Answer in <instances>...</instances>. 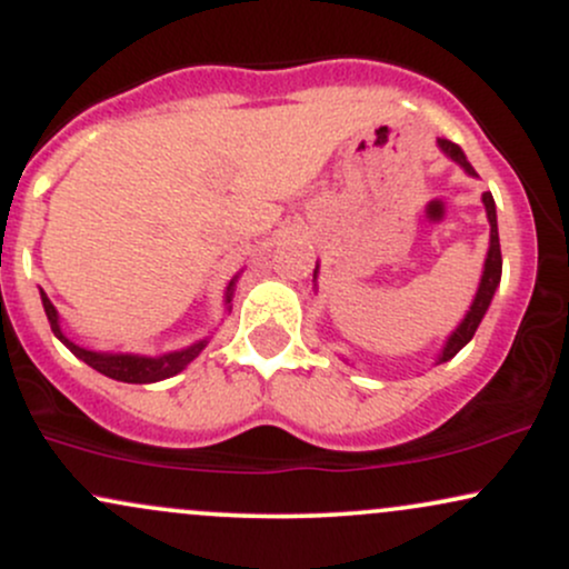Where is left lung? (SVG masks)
<instances>
[{"instance_id":"obj_1","label":"left lung","mask_w":569,"mask_h":569,"mask_svg":"<svg viewBox=\"0 0 569 569\" xmlns=\"http://www.w3.org/2000/svg\"><path fill=\"white\" fill-rule=\"evenodd\" d=\"M439 143H441L443 152L449 154V158H452L455 162H460V166L466 168L468 173H473L471 162L466 160V154H462V149L457 147V143L447 141V139H439ZM473 176H476V173H473ZM481 200H485L489 227H492V230H489V253H487V262H485V276H481L479 291H476V299H473L471 310H468L466 321L457 326L455 335L449 337L447 348H443V352L439 356V363L449 361V358H455L457 352H460L462 348H466L468 342H471L473 335H476V329H479L481 318H485L489 302H492V293H495V289H498V283H500L502 253H500V238H498V213H495V200H492V194L485 192V194H481Z\"/></svg>"}]
</instances>
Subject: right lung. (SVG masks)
Masks as SVG:
<instances>
[{
  "label": "right lung",
  "instance_id": "obj_1",
  "mask_svg": "<svg viewBox=\"0 0 569 569\" xmlns=\"http://www.w3.org/2000/svg\"><path fill=\"white\" fill-rule=\"evenodd\" d=\"M42 305H44V312H48V321H50V329H53V335L61 339V342L67 345V348L74 352L77 358H80V361H84L88 367H93L96 371H101V375L112 377V380H120V382L141 385V382L168 380V377L179 375V371L184 369L189 361H194V358H198V352L206 348V342H198V345H192V348L179 350V352H168V356H160V358L112 356V352L84 350V348H80V345L69 342V339L61 335V326H58V312H56L53 302L44 297V291H42Z\"/></svg>",
  "mask_w": 569,
  "mask_h": 569
}]
</instances>
